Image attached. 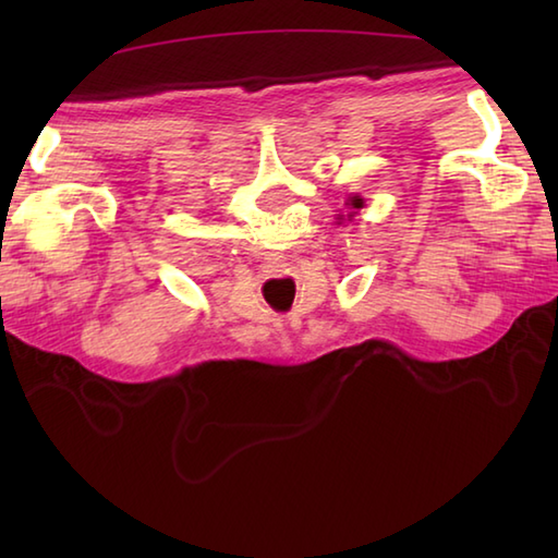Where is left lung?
<instances>
[{
	"instance_id": "left-lung-1",
	"label": "left lung",
	"mask_w": 558,
	"mask_h": 558,
	"mask_svg": "<svg viewBox=\"0 0 558 558\" xmlns=\"http://www.w3.org/2000/svg\"><path fill=\"white\" fill-rule=\"evenodd\" d=\"M362 204H364V201H362L360 196H352V198H350V206H352V208H362Z\"/></svg>"
}]
</instances>
